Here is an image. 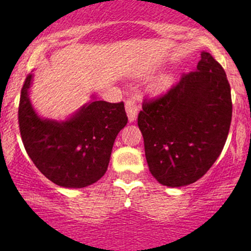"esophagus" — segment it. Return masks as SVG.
I'll return each instance as SVG.
<instances>
[{
    "label": "esophagus",
    "mask_w": 251,
    "mask_h": 251,
    "mask_svg": "<svg viewBox=\"0 0 251 251\" xmlns=\"http://www.w3.org/2000/svg\"><path fill=\"white\" fill-rule=\"evenodd\" d=\"M125 110H126V114H127L128 121H130V123H133V121L137 119V113H138L137 100H136V98H131V100H126Z\"/></svg>",
    "instance_id": "1"
}]
</instances>
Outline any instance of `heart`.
<instances>
[{
	"label": "heart",
	"instance_id": "1",
	"mask_svg": "<svg viewBox=\"0 0 251 251\" xmlns=\"http://www.w3.org/2000/svg\"><path fill=\"white\" fill-rule=\"evenodd\" d=\"M174 75L173 74H165L163 75L158 81V88L159 90H165V88L170 87L171 85L174 83Z\"/></svg>",
	"mask_w": 251,
	"mask_h": 251
}]
</instances>
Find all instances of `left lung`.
<instances>
[{
  "instance_id": "left-lung-1",
  "label": "left lung",
  "mask_w": 251,
  "mask_h": 251,
  "mask_svg": "<svg viewBox=\"0 0 251 251\" xmlns=\"http://www.w3.org/2000/svg\"><path fill=\"white\" fill-rule=\"evenodd\" d=\"M142 108L138 127L154 178L176 188L204 176L224 149L232 119L231 87L219 62L203 50L196 72Z\"/></svg>"
}]
</instances>
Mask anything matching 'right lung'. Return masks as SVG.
Instances as JSON below:
<instances>
[{"instance_id":"add662e5","label":"right lung","mask_w":251,"mask_h":251,"mask_svg":"<svg viewBox=\"0 0 251 251\" xmlns=\"http://www.w3.org/2000/svg\"><path fill=\"white\" fill-rule=\"evenodd\" d=\"M34 74L20 95L19 127L27 155L53 183L83 188L104 176L118 133L127 124L124 103L91 100L64 120L44 118L30 100Z\"/></svg>"}]
</instances>
